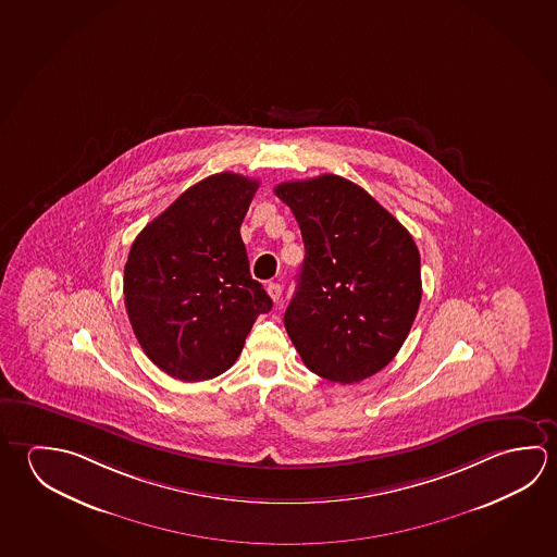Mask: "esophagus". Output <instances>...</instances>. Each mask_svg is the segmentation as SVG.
I'll return each mask as SVG.
<instances>
[{"label": "esophagus", "mask_w": 557, "mask_h": 557, "mask_svg": "<svg viewBox=\"0 0 557 557\" xmlns=\"http://www.w3.org/2000/svg\"><path fill=\"white\" fill-rule=\"evenodd\" d=\"M265 289H268V295L274 299V302H280L283 293V287L280 283H268V287H265Z\"/></svg>", "instance_id": "obj_1"}]
</instances>
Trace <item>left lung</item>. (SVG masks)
Segmentation results:
<instances>
[{
	"label": "left lung",
	"mask_w": 557,
	"mask_h": 557,
	"mask_svg": "<svg viewBox=\"0 0 557 557\" xmlns=\"http://www.w3.org/2000/svg\"><path fill=\"white\" fill-rule=\"evenodd\" d=\"M275 196L301 228L305 260L283 322L302 363L336 383L383 370L422 297L420 255L387 209L334 174L285 182Z\"/></svg>",
	"instance_id": "1"
}]
</instances>
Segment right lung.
I'll return each mask as SVG.
<instances>
[{
  "instance_id": "right-lung-1",
  "label": "right lung",
  "mask_w": 557,
  "mask_h": 557,
  "mask_svg": "<svg viewBox=\"0 0 557 557\" xmlns=\"http://www.w3.org/2000/svg\"><path fill=\"white\" fill-rule=\"evenodd\" d=\"M260 186L223 172L201 180L148 223L125 264V307L138 344L180 381L213 380L272 309L250 275L240 225Z\"/></svg>"
}]
</instances>
